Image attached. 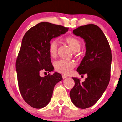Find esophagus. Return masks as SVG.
I'll return each mask as SVG.
<instances>
[{
    "label": "esophagus",
    "mask_w": 122,
    "mask_h": 122,
    "mask_svg": "<svg viewBox=\"0 0 122 122\" xmlns=\"http://www.w3.org/2000/svg\"><path fill=\"white\" fill-rule=\"evenodd\" d=\"M62 76L63 79H65V78H67V77H68L67 76H66V75H62Z\"/></svg>",
    "instance_id": "34e87169"
}]
</instances>
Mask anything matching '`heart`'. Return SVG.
Segmentation results:
<instances>
[{"instance_id":"obj_1","label":"heart","mask_w":122,"mask_h":122,"mask_svg":"<svg viewBox=\"0 0 122 122\" xmlns=\"http://www.w3.org/2000/svg\"><path fill=\"white\" fill-rule=\"evenodd\" d=\"M67 43L75 52H78L81 48V43L80 41L73 37H68L66 39ZM59 44L57 40L54 39L50 42L48 52L50 56L55 57L56 56L58 50ZM54 66L55 70L62 74L67 75L76 66V63L73 61H67L65 60H60L55 62Z\"/></svg>"}]
</instances>
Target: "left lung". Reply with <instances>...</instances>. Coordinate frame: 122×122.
<instances>
[{"instance_id":"1","label":"left lung","mask_w":122,"mask_h":122,"mask_svg":"<svg viewBox=\"0 0 122 122\" xmlns=\"http://www.w3.org/2000/svg\"><path fill=\"white\" fill-rule=\"evenodd\" d=\"M73 34L85 43V56L77 71L86 74L87 77L81 83L72 77L75 85L70 92L72 102L77 107L85 109L94 105L105 91L110 77L112 55L109 43L102 31L93 24L81 26Z\"/></svg>"}]
</instances>
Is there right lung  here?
<instances>
[{"label": "right lung", "mask_w": 122, "mask_h": 122, "mask_svg": "<svg viewBox=\"0 0 122 122\" xmlns=\"http://www.w3.org/2000/svg\"><path fill=\"white\" fill-rule=\"evenodd\" d=\"M68 28L46 22L37 24L24 35L16 62L19 88L21 96L31 107L40 109L51 99L55 85L62 80L55 72L41 77L40 71L54 70L48 52L51 40L65 34Z\"/></svg>", "instance_id": "add662e5"}]
</instances>
